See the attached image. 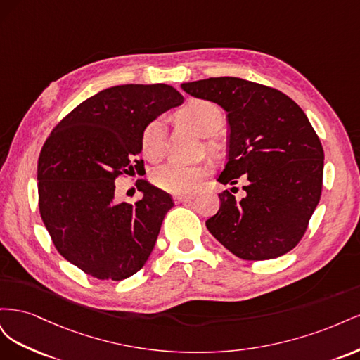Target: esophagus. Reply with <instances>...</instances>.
<instances>
[{
    "instance_id": "34e87169",
    "label": "esophagus",
    "mask_w": 360,
    "mask_h": 360,
    "mask_svg": "<svg viewBox=\"0 0 360 360\" xmlns=\"http://www.w3.org/2000/svg\"><path fill=\"white\" fill-rule=\"evenodd\" d=\"M172 198L176 202H186V201L193 200V195H191V193H176Z\"/></svg>"
}]
</instances>
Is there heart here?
I'll use <instances>...</instances> for the list:
<instances>
[{
  "instance_id": "b5f03b06",
  "label": "heart",
  "mask_w": 360,
  "mask_h": 360,
  "mask_svg": "<svg viewBox=\"0 0 360 360\" xmlns=\"http://www.w3.org/2000/svg\"><path fill=\"white\" fill-rule=\"evenodd\" d=\"M179 117L184 123L191 126L201 136H210L222 124L221 108L210 101H192L180 110ZM167 126L162 118L150 122L143 136L141 147L143 153L150 160H158L165 153ZM205 168L183 165L179 162H169L153 171V183L158 188L171 193H188L197 189L200 181L205 177Z\"/></svg>"
}]
</instances>
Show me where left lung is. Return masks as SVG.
Instances as JSON below:
<instances>
[{
	"instance_id": "8db88e82",
	"label": "left lung",
	"mask_w": 360,
	"mask_h": 360,
	"mask_svg": "<svg viewBox=\"0 0 360 360\" xmlns=\"http://www.w3.org/2000/svg\"><path fill=\"white\" fill-rule=\"evenodd\" d=\"M197 99L226 112L228 162L222 184L248 180L246 197L228 191L205 226L236 257L271 259L299 243L320 201L324 153L300 106L270 86L233 76L183 82Z\"/></svg>"
}]
</instances>
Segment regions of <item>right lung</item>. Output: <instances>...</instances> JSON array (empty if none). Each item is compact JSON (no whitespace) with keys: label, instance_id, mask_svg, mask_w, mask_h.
Here are the masks:
<instances>
[{"label":"right lung","instance_id":"1","mask_svg":"<svg viewBox=\"0 0 360 360\" xmlns=\"http://www.w3.org/2000/svg\"><path fill=\"white\" fill-rule=\"evenodd\" d=\"M183 101L167 84L115 85L79 103L46 139L37 165L40 216L58 252L85 274L122 281L148 259L172 198L143 179V198L115 202L114 181L141 167L146 126Z\"/></svg>","mask_w":360,"mask_h":360}]
</instances>
